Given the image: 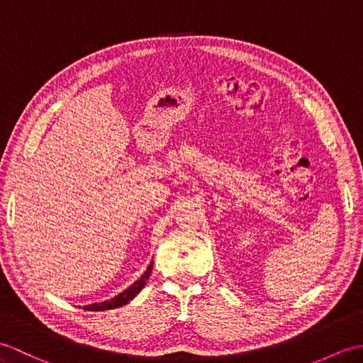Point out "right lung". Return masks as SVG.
Returning <instances> with one entry per match:
<instances>
[{"mask_svg":"<svg viewBox=\"0 0 363 363\" xmlns=\"http://www.w3.org/2000/svg\"><path fill=\"white\" fill-rule=\"evenodd\" d=\"M151 272H152V264L148 268H146V272L143 273L140 279L135 281L133 285H130V287H128L125 291L120 293V295H117L109 301H104V303H95V304L86 306L84 309H86V311H109V309H115V307H121V306L128 304L129 301L135 298L138 295V291L143 289V285L146 284V279L150 277Z\"/></svg>","mask_w":363,"mask_h":363,"instance_id":"add662e5","label":"right lung"}]
</instances>
